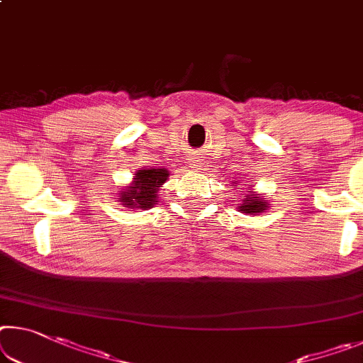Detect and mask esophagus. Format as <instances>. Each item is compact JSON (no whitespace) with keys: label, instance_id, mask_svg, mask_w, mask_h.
Listing matches in <instances>:
<instances>
[{"label":"esophagus","instance_id":"esophagus-1","mask_svg":"<svg viewBox=\"0 0 363 363\" xmlns=\"http://www.w3.org/2000/svg\"><path fill=\"white\" fill-rule=\"evenodd\" d=\"M202 166H203V163H202V160H200V157H192V160H191L192 169L199 171V169H202Z\"/></svg>","mask_w":363,"mask_h":363}]
</instances>
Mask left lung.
<instances>
[{
	"instance_id": "8db88e82",
	"label": "left lung",
	"mask_w": 363,
	"mask_h": 363,
	"mask_svg": "<svg viewBox=\"0 0 363 363\" xmlns=\"http://www.w3.org/2000/svg\"><path fill=\"white\" fill-rule=\"evenodd\" d=\"M234 187H239L238 181L234 182ZM240 192H245L242 194L244 199H240V203H238L239 211L244 213V215H262L264 210L269 208V202L264 199V195L255 192L252 187L240 189Z\"/></svg>"
}]
</instances>
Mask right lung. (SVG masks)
Returning a JSON list of instances; mask_svg holds the SVG:
<instances>
[{
  "label": "right lung",
  "mask_w": 363,
  "mask_h": 363,
  "mask_svg": "<svg viewBox=\"0 0 363 363\" xmlns=\"http://www.w3.org/2000/svg\"><path fill=\"white\" fill-rule=\"evenodd\" d=\"M169 171L166 168H140L135 171L128 186L118 191L121 206L134 210H148L158 202L160 187L168 181Z\"/></svg>",
  "instance_id": "add662e5"
}]
</instances>
